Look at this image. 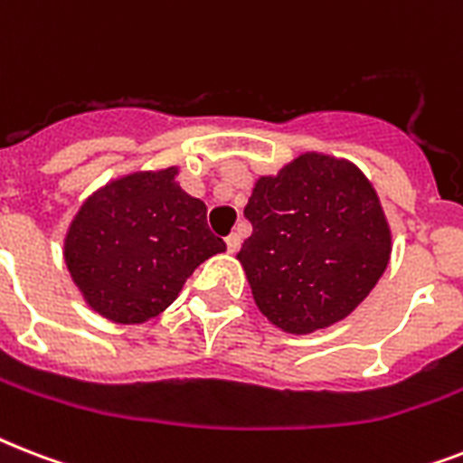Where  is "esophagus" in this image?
<instances>
[{
	"instance_id": "esophagus-1",
	"label": "esophagus",
	"mask_w": 463,
	"mask_h": 463,
	"mask_svg": "<svg viewBox=\"0 0 463 463\" xmlns=\"http://www.w3.org/2000/svg\"><path fill=\"white\" fill-rule=\"evenodd\" d=\"M225 247H228V252L235 254L240 250V235L238 232H231L228 238H225Z\"/></svg>"
}]
</instances>
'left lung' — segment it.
<instances>
[{
    "instance_id": "1",
    "label": "left lung",
    "mask_w": 463,
    "mask_h": 463,
    "mask_svg": "<svg viewBox=\"0 0 463 463\" xmlns=\"http://www.w3.org/2000/svg\"><path fill=\"white\" fill-rule=\"evenodd\" d=\"M252 235L238 252L269 322L309 334L344 319L380 281L392 232L358 167L305 154L260 177L245 206Z\"/></svg>"
}]
</instances>
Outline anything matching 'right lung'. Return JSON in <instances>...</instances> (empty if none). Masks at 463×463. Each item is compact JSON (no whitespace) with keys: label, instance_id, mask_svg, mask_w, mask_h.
I'll return each instance as SVG.
<instances>
[{"label":"right lung","instance_id":"obj_1","mask_svg":"<svg viewBox=\"0 0 463 463\" xmlns=\"http://www.w3.org/2000/svg\"><path fill=\"white\" fill-rule=\"evenodd\" d=\"M177 167L134 173L93 194L64 240L69 274L103 317L139 324L173 303L203 260L225 242L206 225L203 202L182 192Z\"/></svg>","mask_w":463,"mask_h":463}]
</instances>
